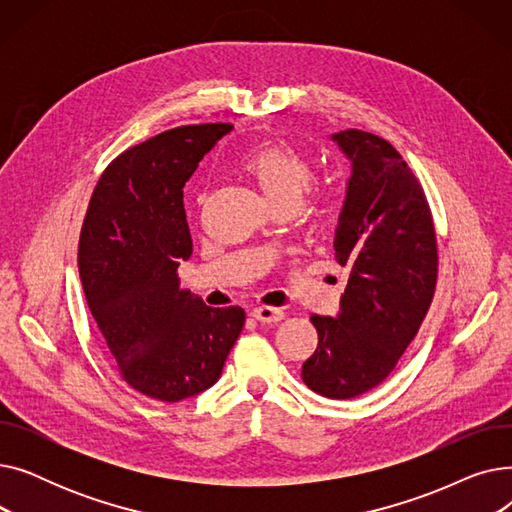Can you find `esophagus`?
Segmentation results:
<instances>
[{
  "label": "esophagus",
  "instance_id": "34e87169",
  "mask_svg": "<svg viewBox=\"0 0 512 512\" xmlns=\"http://www.w3.org/2000/svg\"><path fill=\"white\" fill-rule=\"evenodd\" d=\"M251 315H253L257 321H261V324H276V321H280V319L284 317V311H282V309H276V307H265V305H261V307H255V309L251 311Z\"/></svg>",
  "mask_w": 512,
  "mask_h": 512
}]
</instances>
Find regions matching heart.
Wrapping results in <instances>:
<instances>
[{"label":"heart","instance_id":"obj_1","mask_svg":"<svg viewBox=\"0 0 512 512\" xmlns=\"http://www.w3.org/2000/svg\"><path fill=\"white\" fill-rule=\"evenodd\" d=\"M240 164L255 178L272 205H299L313 180V166L307 155L284 141H267L253 147Z\"/></svg>","mask_w":512,"mask_h":512}]
</instances>
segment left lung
<instances>
[{"instance_id": "left-lung-1", "label": "left lung", "mask_w": 512, "mask_h": 512, "mask_svg": "<svg viewBox=\"0 0 512 512\" xmlns=\"http://www.w3.org/2000/svg\"><path fill=\"white\" fill-rule=\"evenodd\" d=\"M332 139L353 164L334 236L348 280L338 317L311 315L317 348L301 378L344 400L382 384L417 336L434 299L438 245L425 193L402 155L357 128Z\"/></svg>"}]
</instances>
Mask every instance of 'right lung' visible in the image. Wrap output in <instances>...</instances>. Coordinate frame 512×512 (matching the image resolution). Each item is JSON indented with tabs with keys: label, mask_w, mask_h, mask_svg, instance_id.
<instances>
[{
	"label": "right lung",
	"mask_w": 512,
	"mask_h": 512,
	"mask_svg": "<svg viewBox=\"0 0 512 512\" xmlns=\"http://www.w3.org/2000/svg\"><path fill=\"white\" fill-rule=\"evenodd\" d=\"M232 124H191L118 155L101 174L78 240V272L122 380L178 402L220 380L245 326L240 307L211 309L178 280L193 253L182 188Z\"/></svg>",
	"instance_id": "1"
}]
</instances>
